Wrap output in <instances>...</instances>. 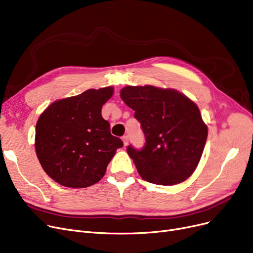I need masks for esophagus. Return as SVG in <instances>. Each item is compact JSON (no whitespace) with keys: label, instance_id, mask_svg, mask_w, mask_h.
Listing matches in <instances>:
<instances>
[{"label":"esophagus","instance_id":"obj_1","mask_svg":"<svg viewBox=\"0 0 253 253\" xmlns=\"http://www.w3.org/2000/svg\"><path fill=\"white\" fill-rule=\"evenodd\" d=\"M122 140H123V142H124V146L126 147V146L128 145V141H129V139H128V136H127V135L123 136V137H122Z\"/></svg>","mask_w":253,"mask_h":253}]
</instances>
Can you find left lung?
<instances>
[{"mask_svg": "<svg viewBox=\"0 0 253 253\" xmlns=\"http://www.w3.org/2000/svg\"><path fill=\"white\" fill-rule=\"evenodd\" d=\"M120 96L135 112L145 134L144 148H127L140 177L164 186L188 179L201 160L208 136L197 105L173 89L149 84L127 85Z\"/></svg>", "mask_w": 253, "mask_h": 253, "instance_id": "obj_1", "label": "left lung"}]
</instances>
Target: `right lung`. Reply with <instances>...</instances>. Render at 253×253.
I'll use <instances>...</instances> for the list:
<instances>
[{
	"mask_svg": "<svg viewBox=\"0 0 253 253\" xmlns=\"http://www.w3.org/2000/svg\"><path fill=\"white\" fill-rule=\"evenodd\" d=\"M113 86L90 89L57 100L36 124L35 149L42 169L65 187L85 188L99 182L123 141L112 135L101 116Z\"/></svg>",
	"mask_w": 253,
	"mask_h": 253,
	"instance_id": "1",
	"label": "right lung"
}]
</instances>
